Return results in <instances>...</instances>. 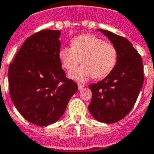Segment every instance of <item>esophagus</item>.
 I'll list each match as a JSON object with an SVG mask.
<instances>
[{
    "mask_svg": "<svg viewBox=\"0 0 154 154\" xmlns=\"http://www.w3.org/2000/svg\"><path fill=\"white\" fill-rule=\"evenodd\" d=\"M84 87H85V85H81V84H78V89H79V90L84 88Z\"/></svg>",
    "mask_w": 154,
    "mask_h": 154,
    "instance_id": "obj_1",
    "label": "esophagus"
}]
</instances>
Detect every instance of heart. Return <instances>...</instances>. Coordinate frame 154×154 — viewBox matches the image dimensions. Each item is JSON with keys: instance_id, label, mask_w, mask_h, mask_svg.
<instances>
[{"instance_id": "heart-1", "label": "heart", "mask_w": 154, "mask_h": 154, "mask_svg": "<svg viewBox=\"0 0 154 154\" xmlns=\"http://www.w3.org/2000/svg\"><path fill=\"white\" fill-rule=\"evenodd\" d=\"M82 58L83 65L69 72V77L77 81H86L94 77L100 79L112 73L117 63V51L113 44L97 36L81 35L71 41V47H62L58 58L66 69H72Z\"/></svg>"}]
</instances>
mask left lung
Here are the masks:
<instances>
[{"mask_svg":"<svg viewBox=\"0 0 154 154\" xmlns=\"http://www.w3.org/2000/svg\"><path fill=\"white\" fill-rule=\"evenodd\" d=\"M117 51V63L101 81L90 85L88 111L97 121L114 123L124 118L135 103L144 81L142 57L128 39L103 29Z\"/></svg>","mask_w":154,"mask_h":154,"instance_id":"left-lung-1","label":"left lung"}]
</instances>
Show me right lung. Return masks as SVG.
Here are the masks:
<instances>
[{
	"instance_id": "1",
	"label": "right lung",
	"mask_w": 154,
	"mask_h": 154,
	"mask_svg": "<svg viewBox=\"0 0 154 154\" xmlns=\"http://www.w3.org/2000/svg\"><path fill=\"white\" fill-rule=\"evenodd\" d=\"M61 32L42 30L25 40L8 67L9 93L23 118L44 127L64 114L77 85L66 78L58 58Z\"/></svg>"
}]
</instances>
